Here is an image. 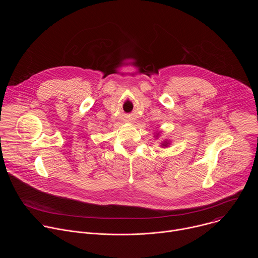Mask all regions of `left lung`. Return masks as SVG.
<instances>
[{"label":"left lung","instance_id":"1","mask_svg":"<svg viewBox=\"0 0 258 258\" xmlns=\"http://www.w3.org/2000/svg\"><path fill=\"white\" fill-rule=\"evenodd\" d=\"M160 133L161 132H155V134H154V137L156 138V139H158V137L160 136ZM170 145V141L169 140H163L161 143H160V147H162V148H167V147Z\"/></svg>","mask_w":258,"mask_h":258}]
</instances>
